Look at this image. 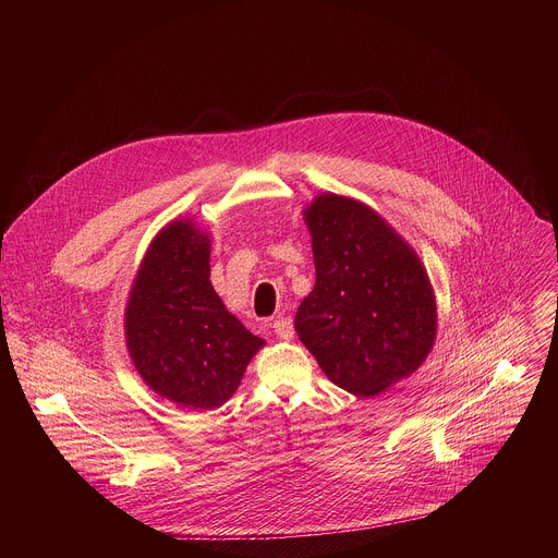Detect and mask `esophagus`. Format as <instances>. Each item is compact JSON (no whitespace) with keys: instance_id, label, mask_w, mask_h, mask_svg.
Instances as JSON below:
<instances>
[{"instance_id":"esophagus-1","label":"esophagus","mask_w":558,"mask_h":558,"mask_svg":"<svg viewBox=\"0 0 558 558\" xmlns=\"http://www.w3.org/2000/svg\"><path fill=\"white\" fill-rule=\"evenodd\" d=\"M271 329H274V333H276L280 340H291V338H293V323H291V317H278V320H274Z\"/></svg>"}]
</instances>
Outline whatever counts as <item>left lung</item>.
I'll list each match as a JSON object with an SVG mask.
<instances>
[{"mask_svg": "<svg viewBox=\"0 0 558 558\" xmlns=\"http://www.w3.org/2000/svg\"><path fill=\"white\" fill-rule=\"evenodd\" d=\"M315 284L295 333L325 375L355 397H375L413 375L437 336V302L417 252L373 207L317 194L302 209Z\"/></svg>", "mask_w": 558, "mask_h": 558, "instance_id": "1", "label": "left lung"}]
</instances>
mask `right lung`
<instances>
[{
	"label": "right lung",
	"instance_id": "1",
	"mask_svg": "<svg viewBox=\"0 0 558 558\" xmlns=\"http://www.w3.org/2000/svg\"><path fill=\"white\" fill-rule=\"evenodd\" d=\"M209 233L192 218L158 231L138 265L125 344L141 379L190 411L222 407L265 340L227 311L209 280Z\"/></svg>",
	"mask_w": 558,
	"mask_h": 558
}]
</instances>
